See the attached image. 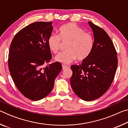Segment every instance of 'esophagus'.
Here are the masks:
<instances>
[{
  "label": "esophagus",
  "mask_w": 128,
  "mask_h": 128,
  "mask_svg": "<svg viewBox=\"0 0 128 128\" xmlns=\"http://www.w3.org/2000/svg\"><path fill=\"white\" fill-rule=\"evenodd\" d=\"M62 69H63V70H64V69H68L69 68V67L68 66H65V65H62Z\"/></svg>",
  "instance_id": "obj_1"
}]
</instances>
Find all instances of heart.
<instances>
[{"label": "heart", "mask_w": 128, "mask_h": 128, "mask_svg": "<svg viewBox=\"0 0 128 128\" xmlns=\"http://www.w3.org/2000/svg\"><path fill=\"white\" fill-rule=\"evenodd\" d=\"M60 40L68 42L67 51L59 54L55 60L64 64L70 63L77 58L79 60L86 59L90 55L94 47V39L89 33L74 23L62 25L59 29L58 36L51 35L48 40V46L54 54L59 51Z\"/></svg>", "instance_id": "heart-1"}]
</instances>
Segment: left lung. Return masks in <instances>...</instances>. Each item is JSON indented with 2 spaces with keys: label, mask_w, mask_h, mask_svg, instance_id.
Masks as SVG:
<instances>
[{
  "label": "left lung",
  "mask_w": 128,
  "mask_h": 128,
  "mask_svg": "<svg viewBox=\"0 0 128 128\" xmlns=\"http://www.w3.org/2000/svg\"><path fill=\"white\" fill-rule=\"evenodd\" d=\"M94 36L90 55L81 65H72L70 85L79 98L85 101L95 100L104 94L114 79L118 59L111 39L102 28L88 22Z\"/></svg>",
  "instance_id": "1"
}]
</instances>
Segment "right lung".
<instances>
[{
	"mask_svg": "<svg viewBox=\"0 0 128 128\" xmlns=\"http://www.w3.org/2000/svg\"><path fill=\"white\" fill-rule=\"evenodd\" d=\"M52 24L32 23L20 30L10 45L8 62L10 76L21 94L32 100H40L50 93L62 69L59 62L48 64L52 58L48 46Z\"/></svg>",
	"mask_w": 128,
	"mask_h": 128,
	"instance_id": "1",
	"label": "right lung"
}]
</instances>
